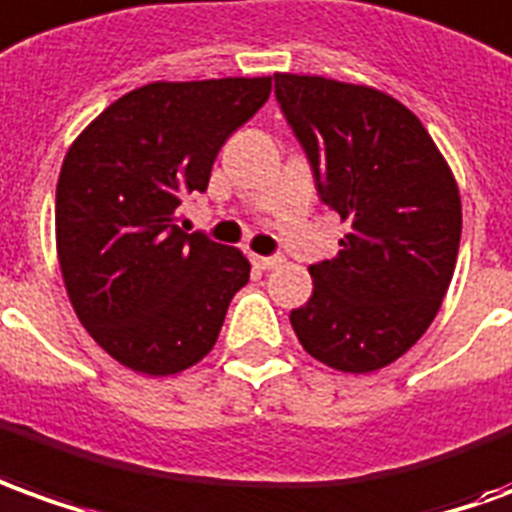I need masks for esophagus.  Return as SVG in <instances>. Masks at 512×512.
<instances>
[{
  "label": "esophagus",
  "instance_id": "1",
  "mask_svg": "<svg viewBox=\"0 0 512 512\" xmlns=\"http://www.w3.org/2000/svg\"><path fill=\"white\" fill-rule=\"evenodd\" d=\"M250 262L256 264V267H262V270H273L281 264V256H253Z\"/></svg>",
  "mask_w": 512,
  "mask_h": 512
}]
</instances>
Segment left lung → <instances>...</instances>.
I'll return each instance as SVG.
<instances>
[{
	"mask_svg": "<svg viewBox=\"0 0 512 512\" xmlns=\"http://www.w3.org/2000/svg\"><path fill=\"white\" fill-rule=\"evenodd\" d=\"M275 101L325 206L350 223L339 256L311 264L314 292L289 322L308 355L375 372L419 342L460 245V195L419 118L386 93L275 74Z\"/></svg>",
	"mask_w": 512,
	"mask_h": 512,
	"instance_id": "obj_1",
	"label": "left lung"
}]
</instances>
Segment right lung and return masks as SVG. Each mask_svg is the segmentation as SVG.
<instances>
[{"label":"right lung","instance_id":"add662e5","mask_svg":"<svg viewBox=\"0 0 512 512\" xmlns=\"http://www.w3.org/2000/svg\"><path fill=\"white\" fill-rule=\"evenodd\" d=\"M270 99V76L154 82L110 104L65 154L57 256L79 322L143 375H176L217 342L248 284L237 248L184 234L176 209L206 192L220 148Z\"/></svg>","mask_w":512,"mask_h":512}]
</instances>
